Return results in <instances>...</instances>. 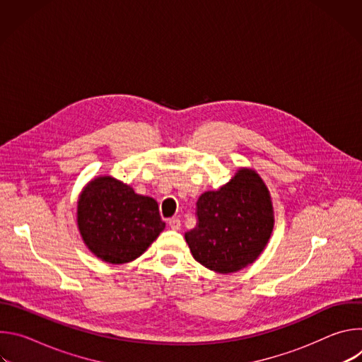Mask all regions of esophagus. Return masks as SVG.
<instances>
[{
    "instance_id": "esophagus-1",
    "label": "esophagus",
    "mask_w": 362,
    "mask_h": 362,
    "mask_svg": "<svg viewBox=\"0 0 362 362\" xmlns=\"http://www.w3.org/2000/svg\"><path fill=\"white\" fill-rule=\"evenodd\" d=\"M169 226H170L173 230H180V226H182L180 219H179V218H172V219L169 221Z\"/></svg>"
}]
</instances>
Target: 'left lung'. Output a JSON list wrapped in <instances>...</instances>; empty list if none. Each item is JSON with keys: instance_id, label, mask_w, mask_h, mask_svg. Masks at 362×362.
<instances>
[{"instance_id": "1", "label": "left lung", "mask_w": 362, "mask_h": 362, "mask_svg": "<svg viewBox=\"0 0 362 362\" xmlns=\"http://www.w3.org/2000/svg\"><path fill=\"white\" fill-rule=\"evenodd\" d=\"M197 226L185 239L194 259L218 274H233L252 265L267 247L275 214L262 177L240 168L218 190L202 193Z\"/></svg>"}]
</instances>
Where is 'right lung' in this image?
Segmentation results:
<instances>
[{"instance_id": "add662e5", "label": "right lung", "mask_w": 362, "mask_h": 362, "mask_svg": "<svg viewBox=\"0 0 362 362\" xmlns=\"http://www.w3.org/2000/svg\"><path fill=\"white\" fill-rule=\"evenodd\" d=\"M77 228L87 249L112 265L132 262L156 240L166 223L158 202L137 194L113 176H97L80 192Z\"/></svg>"}]
</instances>
